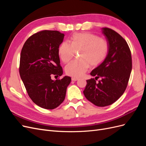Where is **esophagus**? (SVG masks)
Instances as JSON below:
<instances>
[{
    "mask_svg": "<svg viewBox=\"0 0 146 146\" xmlns=\"http://www.w3.org/2000/svg\"><path fill=\"white\" fill-rule=\"evenodd\" d=\"M78 80V77H72V81H77Z\"/></svg>",
    "mask_w": 146,
    "mask_h": 146,
    "instance_id": "esophagus-1",
    "label": "esophagus"
}]
</instances>
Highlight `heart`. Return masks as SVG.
Here are the masks:
<instances>
[{
	"instance_id": "obj_1",
	"label": "heart",
	"mask_w": 146,
	"mask_h": 146,
	"mask_svg": "<svg viewBox=\"0 0 146 146\" xmlns=\"http://www.w3.org/2000/svg\"><path fill=\"white\" fill-rule=\"evenodd\" d=\"M69 42H61L58 53L61 60L67 63L73 58L75 52H78L79 60L71 61L65 67L66 73L72 77H80L90 66L92 68L98 66L105 59L109 50L105 39L91 33H74Z\"/></svg>"
}]
</instances>
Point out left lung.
I'll return each instance as SVG.
<instances>
[{
  "label": "left lung",
  "mask_w": 146,
  "mask_h": 146,
  "mask_svg": "<svg viewBox=\"0 0 146 146\" xmlns=\"http://www.w3.org/2000/svg\"><path fill=\"white\" fill-rule=\"evenodd\" d=\"M108 43L105 60L90 73L96 78L87 80L83 91L85 98L98 107L111 105L125 91L132 69L131 55L126 41L115 31L102 28ZM100 77L101 80L96 82Z\"/></svg>",
  "instance_id": "left-lung-1"
}]
</instances>
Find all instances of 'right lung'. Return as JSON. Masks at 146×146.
<instances>
[{"instance_id": "add662e5", "label": "right lung", "mask_w": 146, "mask_h": 146, "mask_svg": "<svg viewBox=\"0 0 146 146\" xmlns=\"http://www.w3.org/2000/svg\"><path fill=\"white\" fill-rule=\"evenodd\" d=\"M64 35L56 30H42L25 41L20 57L19 74L27 93L33 102L42 108L54 109L63 102L71 78L61 76L58 48Z\"/></svg>"}]
</instances>
